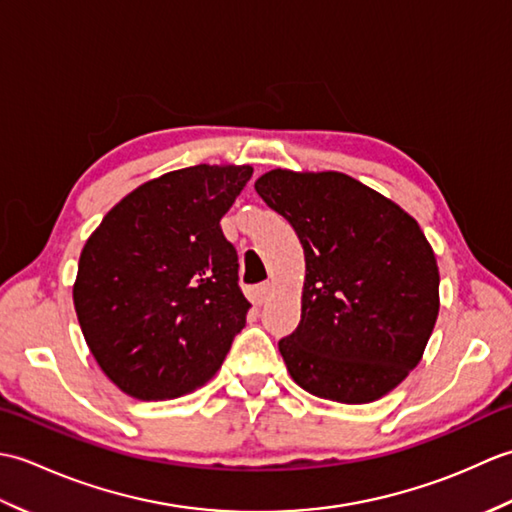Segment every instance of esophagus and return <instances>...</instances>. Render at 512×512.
<instances>
[{"instance_id": "esophagus-1", "label": "esophagus", "mask_w": 512, "mask_h": 512, "mask_svg": "<svg viewBox=\"0 0 512 512\" xmlns=\"http://www.w3.org/2000/svg\"><path fill=\"white\" fill-rule=\"evenodd\" d=\"M270 295H273V284L270 281H264V284L257 286V301L264 303Z\"/></svg>"}]
</instances>
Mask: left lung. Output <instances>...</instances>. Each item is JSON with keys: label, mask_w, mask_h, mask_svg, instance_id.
<instances>
[{"label": "left lung", "mask_w": 512, "mask_h": 512, "mask_svg": "<svg viewBox=\"0 0 512 512\" xmlns=\"http://www.w3.org/2000/svg\"><path fill=\"white\" fill-rule=\"evenodd\" d=\"M306 255L297 330L279 341L292 380L365 405L420 363L440 310L436 255L418 222L339 171L273 169L255 182Z\"/></svg>", "instance_id": "8db88e82"}]
</instances>
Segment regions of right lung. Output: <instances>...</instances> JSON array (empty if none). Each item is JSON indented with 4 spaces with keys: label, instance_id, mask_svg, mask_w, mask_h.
Returning <instances> with one entry per match:
<instances>
[{
    "label": "right lung",
    "instance_id": "add662e5",
    "mask_svg": "<svg viewBox=\"0 0 512 512\" xmlns=\"http://www.w3.org/2000/svg\"><path fill=\"white\" fill-rule=\"evenodd\" d=\"M248 165H195L140 184L85 242L74 310L92 356L138 400L200 389L222 367L250 303L220 220Z\"/></svg>",
    "mask_w": 512,
    "mask_h": 512
}]
</instances>
